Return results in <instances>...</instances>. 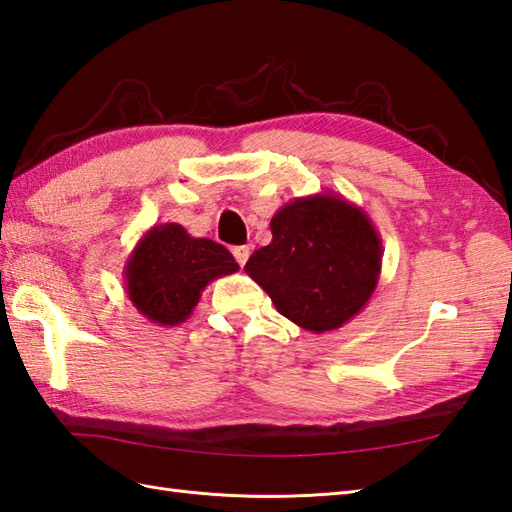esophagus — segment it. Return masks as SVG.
<instances>
[{"mask_svg":"<svg viewBox=\"0 0 512 512\" xmlns=\"http://www.w3.org/2000/svg\"><path fill=\"white\" fill-rule=\"evenodd\" d=\"M248 255H250V248L248 246H235L233 248V257L237 259L239 266H244L248 262Z\"/></svg>","mask_w":512,"mask_h":512,"instance_id":"obj_1","label":"esophagus"}]
</instances>
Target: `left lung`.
<instances>
[{
    "mask_svg": "<svg viewBox=\"0 0 512 512\" xmlns=\"http://www.w3.org/2000/svg\"><path fill=\"white\" fill-rule=\"evenodd\" d=\"M270 233L244 270L299 328L339 330L372 299L383 242L361 206L332 191L295 198L273 215Z\"/></svg>",
    "mask_w": 512,
    "mask_h": 512,
    "instance_id": "obj_1",
    "label": "left lung"
}]
</instances>
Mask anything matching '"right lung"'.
I'll return each instance as SVG.
<instances>
[{
	"label": "right lung",
	"instance_id": "obj_1",
	"mask_svg": "<svg viewBox=\"0 0 512 512\" xmlns=\"http://www.w3.org/2000/svg\"><path fill=\"white\" fill-rule=\"evenodd\" d=\"M228 250L206 237H191L187 228L156 224L138 239L125 264V292L145 319L180 325L198 306L213 279L237 273Z\"/></svg>",
	"mask_w": 512,
	"mask_h": 512
}]
</instances>
